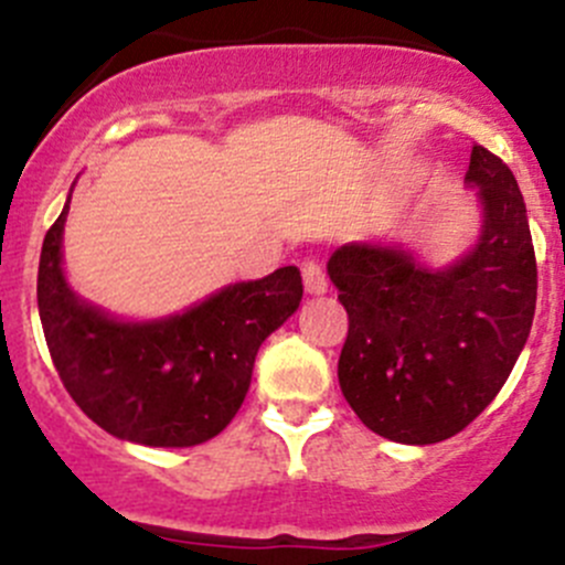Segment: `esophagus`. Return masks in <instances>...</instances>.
Here are the masks:
<instances>
[{
    "label": "esophagus",
    "mask_w": 565,
    "mask_h": 565,
    "mask_svg": "<svg viewBox=\"0 0 565 565\" xmlns=\"http://www.w3.org/2000/svg\"><path fill=\"white\" fill-rule=\"evenodd\" d=\"M303 284H306V292L309 295H322L328 292V276L322 270L320 262H303Z\"/></svg>",
    "instance_id": "esophagus-1"
}]
</instances>
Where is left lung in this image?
Listing matches in <instances>:
<instances>
[{
    "label": "left lung",
    "instance_id": "obj_1",
    "mask_svg": "<svg viewBox=\"0 0 565 565\" xmlns=\"http://www.w3.org/2000/svg\"><path fill=\"white\" fill-rule=\"evenodd\" d=\"M478 245L450 267H425L397 245L350 243L328 259L348 311L339 386L372 434L436 445L497 397L530 337L539 292L533 237L511 168L475 146Z\"/></svg>",
    "mask_w": 565,
    "mask_h": 565
}]
</instances>
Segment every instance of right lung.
I'll return each instance as SVG.
<instances>
[{
	"mask_svg": "<svg viewBox=\"0 0 565 565\" xmlns=\"http://www.w3.org/2000/svg\"><path fill=\"white\" fill-rule=\"evenodd\" d=\"M68 204L71 195L38 265L43 337L65 392L115 439L146 447L210 441L243 405L262 342L300 306V270L289 265L259 281L228 284L166 320H115L65 281L60 248Z\"/></svg>",
	"mask_w": 565,
	"mask_h": 565,
	"instance_id": "obj_1",
	"label": "right lung"
}]
</instances>
